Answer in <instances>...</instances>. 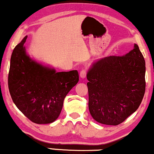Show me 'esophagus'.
Here are the masks:
<instances>
[{
  "label": "esophagus",
  "mask_w": 154,
  "mask_h": 154,
  "mask_svg": "<svg viewBox=\"0 0 154 154\" xmlns=\"http://www.w3.org/2000/svg\"><path fill=\"white\" fill-rule=\"evenodd\" d=\"M86 75H87V70L86 69H82L81 71V73H80V76L82 79H85L86 77Z\"/></svg>",
  "instance_id": "34e87169"
}]
</instances>
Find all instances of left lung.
<instances>
[{
    "label": "left lung",
    "instance_id": "left-lung-1",
    "mask_svg": "<svg viewBox=\"0 0 154 154\" xmlns=\"http://www.w3.org/2000/svg\"><path fill=\"white\" fill-rule=\"evenodd\" d=\"M145 61L138 45L124 56H109L88 72V107L99 123L118 125L133 113L146 88Z\"/></svg>",
    "mask_w": 154,
    "mask_h": 154
}]
</instances>
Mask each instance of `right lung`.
<instances>
[{
  "instance_id": "add662e5",
  "label": "right lung",
  "mask_w": 154,
  "mask_h": 154,
  "mask_svg": "<svg viewBox=\"0 0 154 154\" xmlns=\"http://www.w3.org/2000/svg\"><path fill=\"white\" fill-rule=\"evenodd\" d=\"M26 38L12 53L8 73L10 95L30 121L37 124L52 123L60 114L65 97L79 82V72H56L34 62L26 54Z\"/></svg>"
}]
</instances>
